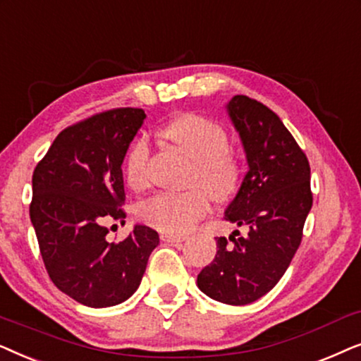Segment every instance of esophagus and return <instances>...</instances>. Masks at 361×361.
Returning a JSON list of instances; mask_svg holds the SVG:
<instances>
[{
	"mask_svg": "<svg viewBox=\"0 0 361 361\" xmlns=\"http://www.w3.org/2000/svg\"><path fill=\"white\" fill-rule=\"evenodd\" d=\"M161 239L168 243H181V241H186L188 236H185V234H161Z\"/></svg>",
	"mask_w": 361,
	"mask_h": 361,
	"instance_id": "esophagus-1",
	"label": "esophagus"
}]
</instances>
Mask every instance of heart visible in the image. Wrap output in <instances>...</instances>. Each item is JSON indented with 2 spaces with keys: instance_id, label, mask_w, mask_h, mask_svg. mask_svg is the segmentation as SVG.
Masks as SVG:
<instances>
[{
  "instance_id": "1",
  "label": "heart",
  "mask_w": 361,
  "mask_h": 361,
  "mask_svg": "<svg viewBox=\"0 0 361 361\" xmlns=\"http://www.w3.org/2000/svg\"><path fill=\"white\" fill-rule=\"evenodd\" d=\"M163 137L195 160L191 181L203 186L173 193L165 191L145 201L138 209L143 223L161 233H188L211 209L209 195L216 201H229L239 191L243 166L229 148V133L219 122L198 114L178 115L163 127ZM152 147L148 137L132 142L125 155L123 170L128 185L140 191L150 180ZM210 193L208 194L207 191Z\"/></svg>"
}]
</instances>
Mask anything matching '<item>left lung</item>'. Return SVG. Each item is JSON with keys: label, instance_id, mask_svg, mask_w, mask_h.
<instances>
[{"label": "left lung", "instance_id": "left-lung-1", "mask_svg": "<svg viewBox=\"0 0 361 361\" xmlns=\"http://www.w3.org/2000/svg\"><path fill=\"white\" fill-rule=\"evenodd\" d=\"M229 117L241 137L249 170L226 219L247 226L218 238V252L198 274V287L211 299L246 305L281 281L304 236L312 208L310 165L282 120L247 95H234Z\"/></svg>", "mask_w": 361, "mask_h": 361}]
</instances>
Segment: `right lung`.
<instances>
[{
	"label": "right lung",
	"mask_w": 361,
	"mask_h": 361,
	"mask_svg": "<svg viewBox=\"0 0 361 361\" xmlns=\"http://www.w3.org/2000/svg\"><path fill=\"white\" fill-rule=\"evenodd\" d=\"M142 109L105 110L64 128L32 173L31 223L57 289L94 309L127 300L140 286L158 233L135 226L107 241L105 219L125 218L122 163Z\"/></svg>",
	"instance_id": "right-lung-1"
}]
</instances>
